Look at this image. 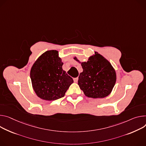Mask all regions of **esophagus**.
Returning a JSON list of instances; mask_svg holds the SVG:
<instances>
[{"label":"esophagus","mask_w":146,"mask_h":146,"mask_svg":"<svg viewBox=\"0 0 146 146\" xmlns=\"http://www.w3.org/2000/svg\"><path fill=\"white\" fill-rule=\"evenodd\" d=\"M78 77L74 78V82L75 83H77V82H78Z\"/></svg>","instance_id":"obj_1"}]
</instances>
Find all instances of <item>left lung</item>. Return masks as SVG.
Here are the masks:
<instances>
[{"label":"left lung","instance_id":"8db88e82","mask_svg":"<svg viewBox=\"0 0 146 146\" xmlns=\"http://www.w3.org/2000/svg\"><path fill=\"white\" fill-rule=\"evenodd\" d=\"M82 62L83 71L78 77V84L86 96L102 98L112 91L116 80V72L111 64L99 54ZM76 61H78L75 57Z\"/></svg>","mask_w":146,"mask_h":146}]
</instances>
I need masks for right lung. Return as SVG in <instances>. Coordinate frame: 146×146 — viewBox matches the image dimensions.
Returning a JSON list of instances; mask_svg holds the SVG:
<instances>
[{"mask_svg":"<svg viewBox=\"0 0 146 146\" xmlns=\"http://www.w3.org/2000/svg\"><path fill=\"white\" fill-rule=\"evenodd\" d=\"M63 63L55 50H48L34 63L30 72L33 87L40 98L53 101L63 97L73 83L62 69Z\"/></svg>","mask_w":146,"mask_h":146,"instance_id":"obj_1","label":"right lung"}]
</instances>
